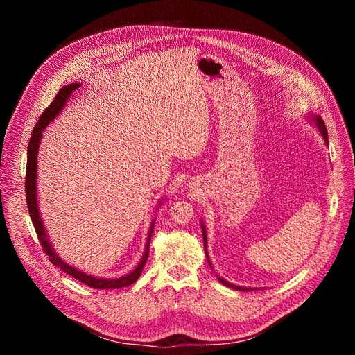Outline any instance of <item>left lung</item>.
Instances as JSON below:
<instances>
[{
    "label": "left lung",
    "instance_id": "8db88e82",
    "mask_svg": "<svg viewBox=\"0 0 355 355\" xmlns=\"http://www.w3.org/2000/svg\"><path fill=\"white\" fill-rule=\"evenodd\" d=\"M309 116H311V121H314V124L317 125V128H318V130H320L321 136H323V139H324L326 145H329V136H327L326 124H324V121H323V118H321L320 115H314V114H311ZM201 230H202V240H204V252H206L207 262H209L210 268H211V270H213L211 262H210V257H209V254H207V232H206V228H204V223H202V220H201ZM218 280H219V282H220L223 286L231 287V288H235V290H243V292H249V290H253V288H249V287L235 286V284H232V283H230V282H227V280H223V278H222V277H219V275H218Z\"/></svg>",
    "mask_w": 355,
    "mask_h": 355
}]
</instances>
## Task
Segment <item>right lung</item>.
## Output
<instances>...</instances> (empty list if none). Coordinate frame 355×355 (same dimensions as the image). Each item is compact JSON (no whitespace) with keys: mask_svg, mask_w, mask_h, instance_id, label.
Returning a JSON list of instances; mask_svg holds the SVG:
<instances>
[{"mask_svg":"<svg viewBox=\"0 0 355 355\" xmlns=\"http://www.w3.org/2000/svg\"><path fill=\"white\" fill-rule=\"evenodd\" d=\"M78 87H81L80 83H71L65 87H62L58 94L55 101H53L49 106L47 110L41 114L40 120L37 123V125L34 127V130H32L31 139H29V145H28V161H26V179H25V192H26V202H28V210H29V216L32 219V223H34V228L35 232L40 239V243L42 245V250L46 252V254L49 256V259L53 265H56L58 268L63 272H67L69 275H72L73 278H77L78 282L87 284L93 288H121V287H127L133 283H136V280L139 277H141V272L144 270V266L148 261V254H149V241H151V235L154 231V223L155 220H153L151 223V228H149L148 232V240L145 244V252L141 262L137 263V266L132 272H128L124 277L120 278H99V277H94L90 274H85L83 271H80L78 268H75L72 265H69L68 262L62 261L59 254L55 252V249L51 247V243L49 241L47 237V232L44 225H42L41 216H40V209H38V200H37V164H38V148H40V142H41V137H42V130L53 123V120L62 112V110L65 108V105L68 102V99L71 98V94L77 90ZM161 202V201H158Z\"/></svg>","mask_w":355,"mask_h":355,"instance_id":"1","label":"right lung"}]
</instances>
